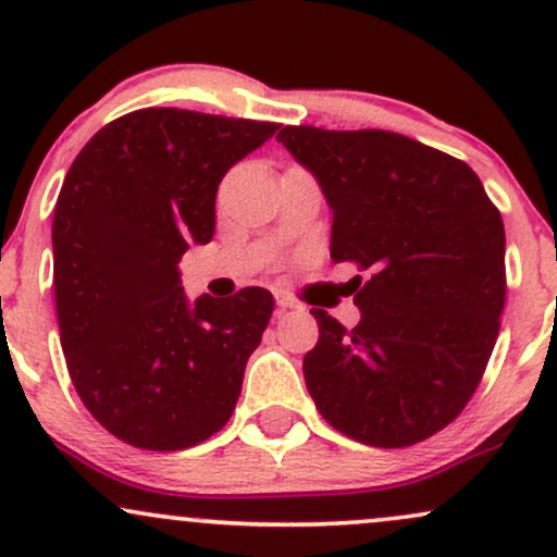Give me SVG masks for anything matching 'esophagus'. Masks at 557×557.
<instances>
[{
  "label": "esophagus",
  "mask_w": 557,
  "mask_h": 557,
  "mask_svg": "<svg viewBox=\"0 0 557 557\" xmlns=\"http://www.w3.org/2000/svg\"><path fill=\"white\" fill-rule=\"evenodd\" d=\"M287 309H300V304H298V300H293L290 296H285V293H280V296H277V311L283 314V311H287Z\"/></svg>",
  "instance_id": "1"
}]
</instances>
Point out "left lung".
Here are the masks:
<instances>
[{
    "instance_id": "obj_1",
    "label": "left lung",
    "mask_w": 557,
    "mask_h": 557,
    "mask_svg": "<svg viewBox=\"0 0 557 557\" xmlns=\"http://www.w3.org/2000/svg\"><path fill=\"white\" fill-rule=\"evenodd\" d=\"M277 140L327 198L332 261L372 272L356 277L354 330L311 309L306 387L363 445L421 443L463 411L495 348L503 216L469 164L400 133L287 125Z\"/></svg>"
}]
</instances>
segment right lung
<instances>
[{"label":"right lung","instance_id":"right-lung-1","mask_svg":"<svg viewBox=\"0 0 557 557\" xmlns=\"http://www.w3.org/2000/svg\"><path fill=\"white\" fill-rule=\"evenodd\" d=\"M277 123L151 107L101 127L54 207V304L83 406L144 450H185L220 432L274 298L243 287L190 304L177 261L212 240L225 172Z\"/></svg>","mask_w":557,"mask_h":557}]
</instances>
